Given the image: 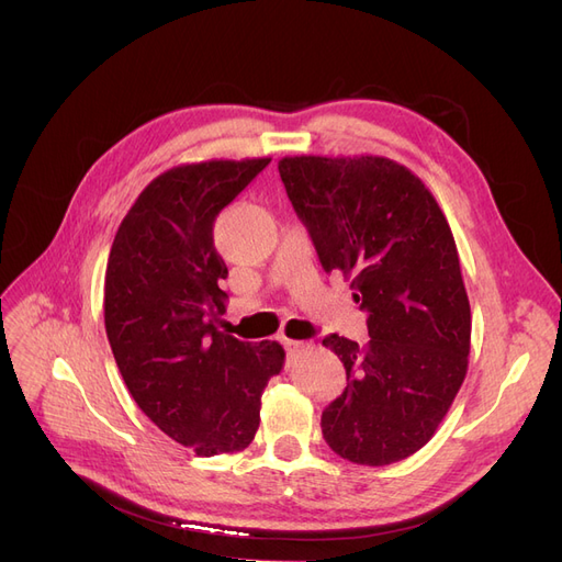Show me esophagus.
Instances as JSON below:
<instances>
[{
	"mask_svg": "<svg viewBox=\"0 0 562 562\" xmlns=\"http://www.w3.org/2000/svg\"><path fill=\"white\" fill-rule=\"evenodd\" d=\"M281 342H283V347H285V351H288V353H291V356H293V353H295V351H300V349H302V347H304V345H302V342H295V339H285V337H283V339H281Z\"/></svg>",
	"mask_w": 562,
	"mask_h": 562,
	"instance_id": "34e87169",
	"label": "esophagus"
}]
</instances>
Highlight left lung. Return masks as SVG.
<instances>
[{"label": "left lung", "mask_w": 562, "mask_h": 562, "mask_svg": "<svg viewBox=\"0 0 562 562\" xmlns=\"http://www.w3.org/2000/svg\"><path fill=\"white\" fill-rule=\"evenodd\" d=\"M279 173L323 269L351 279L368 312L363 347L323 339L349 380L321 415L323 438L353 464L401 462L429 443L469 368L471 307L452 229L429 187L394 159L283 157Z\"/></svg>", "instance_id": "1"}]
</instances>
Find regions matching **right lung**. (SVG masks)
I'll return each instance as SVG.
<instances>
[{
	"instance_id": "obj_1",
	"label": "right lung",
	"mask_w": 562,
	"mask_h": 562,
	"mask_svg": "<svg viewBox=\"0 0 562 562\" xmlns=\"http://www.w3.org/2000/svg\"><path fill=\"white\" fill-rule=\"evenodd\" d=\"M271 159L180 164L151 180L116 229L105 269V330L140 411L199 457L239 452L260 427L279 342L252 347L215 328L227 265L217 213Z\"/></svg>"
}]
</instances>
